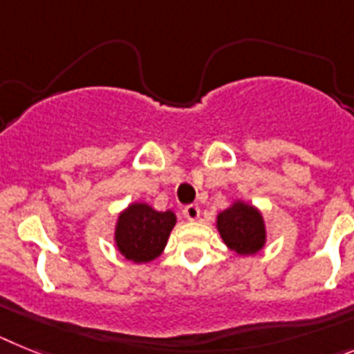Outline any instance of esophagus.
Listing matches in <instances>:
<instances>
[{
    "label": "esophagus",
    "mask_w": 354,
    "mask_h": 354,
    "mask_svg": "<svg viewBox=\"0 0 354 354\" xmlns=\"http://www.w3.org/2000/svg\"><path fill=\"white\" fill-rule=\"evenodd\" d=\"M199 214H201V212H199L198 205H187V207L183 208V215H185L189 221H198Z\"/></svg>",
    "instance_id": "obj_1"
}]
</instances>
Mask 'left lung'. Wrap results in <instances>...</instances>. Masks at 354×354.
Returning a JSON list of instances; mask_svg holds the SVG:
<instances>
[{"label":"left lung","instance_id":"1","mask_svg":"<svg viewBox=\"0 0 354 354\" xmlns=\"http://www.w3.org/2000/svg\"><path fill=\"white\" fill-rule=\"evenodd\" d=\"M217 230L224 244L239 254H253L266 244V226L257 208L235 203L217 215Z\"/></svg>","mask_w":354,"mask_h":354}]
</instances>
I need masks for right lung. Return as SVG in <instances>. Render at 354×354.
Segmentation results:
<instances>
[{
	"label": "right lung",
	"mask_w": 354,
	"mask_h": 354,
	"mask_svg": "<svg viewBox=\"0 0 354 354\" xmlns=\"http://www.w3.org/2000/svg\"><path fill=\"white\" fill-rule=\"evenodd\" d=\"M176 224L171 210L156 212L146 203H135L121 214L115 228L118 248L128 260L151 262L164 251L169 233Z\"/></svg>",
	"instance_id": "obj_1"
}]
</instances>
